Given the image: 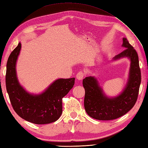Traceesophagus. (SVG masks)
<instances>
[{
    "instance_id": "34e87169",
    "label": "esophagus",
    "mask_w": 148,
    "mask_h": 148,
    "mask_svg": "<svg viewBox=\"0 0 148 148\" xmlns=\"http://www.w3.org/2000/svg\"><path fill=\"white\" fill-rule=\"evenodd\" d=\"M85 74L82 71L78 72L76 74V78L78 80H82L84 77V76H85Z\"/></svg>"
}]
</instances>
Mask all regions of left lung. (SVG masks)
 <instances>
[{"instance_id":"8db88e82","label":"left lung","mask_w":148,"mask_h":148,"mask_svg":"<svg viewBox=\"0 0 148 148\" xmlns=\"http://www.w3.org/2000/svg\"><path fill=\"white\" fill-rule=\"evenodd\" d=\"M123 47L126 49L116 55L114 60L128 57L131 60V65L128 83L119 96L107 97L94 77H86L83 79L85 90L84 106L87 114L95 119L110 121L122 117L134 106L137 100L141 82L138 56L125 38H123Z\"/></svg>"}]
</instances>
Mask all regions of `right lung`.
Instances as JSON below:
<instances>
[{"label":"right lung","mask_w":148,"mask_h":148,"mask_svg":"<svg viewBox=\"0 0 148 148\" xmlns=\"http://www.w3.org/2000/svg\"><path fill=\"white\" fill-rule=\"evenodd\" d=\"M20 49L19 43L10 54L6 65L5 86L13 108L20 117L33 124L55 122L62 114V99L73 87L75 78L57 79L41 94L27 93L20 85L16 74Z\"/></svg>","instance_id":"right-lung-1"}]
</instances>
